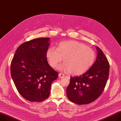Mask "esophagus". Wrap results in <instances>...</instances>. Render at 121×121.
<instances>
[{
    "instance_id": "34e87169",
    "label": "esophagus",
    "mask_w": 121,
    "mask_h": 121,
    "mask_svg": "<svg viewBox=\"0 0 121 121\" xmlns=\"http://www.w3.org/2000/svg\"><path fill=\"white\" fill-rule=\"evenodd\" d=\"M58 76H59V78H63L64 77L65 75L63 74H62V73H60L59 74Z\"/></svg>"
}]
</instances>
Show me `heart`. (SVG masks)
I'll return each mask as SVG.
<instances>
[{
  "mask_svg": "<svg viewBox=\"0 0 121 121\" xmlns=\"http://www.w3.org/2000/svg\"><path fill=\"white\" fill-rule=\"evenodd\" d=\"M50 65L56 67L58 63L65 62L59 69L67 71L70 74H83L91 67L95 59V53L91 48L76 41L60 42L57 48L50 47L46 52Z\"/></svg>",
  "mask_w": 121,
  "mask_h": 121,
  "instance_id": "b5f03b06",
  "label": "heart"
}]
</instances>
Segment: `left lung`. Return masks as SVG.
Masks as SVG:
<instances>
[{
    "mask_svg": "<svg viewBox=\"0 0 121 121\" xmlns=\"http://www.w3.org/2000/svg\"><path fill=\"white\" fill-rule=\"evenodd\" d=\"M96 60L91 68L79 76L70 77L67 88L69 100L78 104H89L103 92L108 78L109 65L102 50L96 47Z\"/></svg>",
    "mask_w": 121,
    "mask_h": 121,
    "instance_id": "1",
    "label": "left lung"
}]
</instances>
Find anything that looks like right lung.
Instances as JSON below:
<instances>
[{"label": "right lung", "mask_w": 121, "mask_h": 121, "mask_svg": "<svg viewBox=\"0 0 121 121\" xmlns=\"http://www.w3.org/2000/svg\"><path fill=\"white\" fill-rule=\"evenodd\" d=\"M50 39L40 38L22 44L11 62V76L16 89L28 101L45 100L52 82L58 78V72L50 67L46 57Z\"/></svg>", "instance_id": "right-lung-1"}]
</instances>
